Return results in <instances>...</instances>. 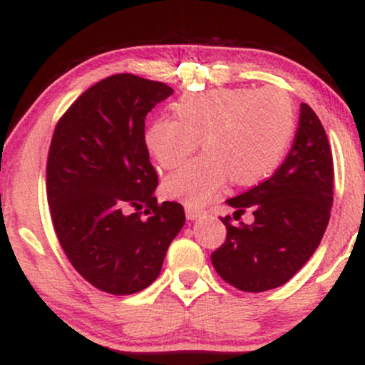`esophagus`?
Wrapping results in <instances>:
<instances>
[{
	"mask_svg": "<svg viewBox=\"0 0 365 365\" xmlns=\"http://www.w3.org/2000/svg\"><path fill=\"white\" fill-rule=\"evenodd\" d=\"M185 215H187V220H188V221H194V220H197V217H200V216L206 215V212H204L202 209H197V207L187 206V207H185Z\"/></svg>",
	"mask_w": 365,
	"mask_h": 365,
	"instance_id": "esophagus-1",
	"label": "esophagus"
}]
</instances>
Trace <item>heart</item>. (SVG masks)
<instances>
[{"label":"heart","instance_id":"obj_1","mask_svg":"<svg viewBox=\"0 0 365 365\" xmlns=\"http://www.w3.org/2000/svg\"><path fill=\"white\" fill-rule=\"evenodd\" d=\"M178 118L163 116L145 130V145L159 166L173 170L202 142L206 153L165 180V194L204 206L226 180L254 185L278 168L295 132V106L278 87L212 89L173 104Z\"/></svg>","mask_w":365,"mask_h":365}]
</instances>
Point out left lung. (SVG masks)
<instances>
[{"label":"left lung","instance_id":"left-lung-1","mask_svg":"<svg viewBox=\"0 0 365 365\" xmlns=\"http://www.w3.org/2000/svg\"><path fill=\"white\" fill-rule=\"evenodd\" d=\"M233 220L252 211L254 221L226 226V240L211 254L217 274L242 292L282 287L321 244L333 204V156L319 118L300 104L292 150L276 173L226 200Z\"/></svg>","mask_w":365,"mask_h":365}]
</instances>
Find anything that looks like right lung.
Returning <instances> with one entry per match:
<instances>
[{
    "label": "right lung",
    "instance_id": "add662e5",
    "mask_svg": "<svg viewBox=\"0 0 365 365\" xmlns=\"http://www.w3.org/2000/svg\"><path fill=\"white\" fill-rule=\"evenodd\" d=\"M171 94L166 83L111 75L54 128L46 170L54 232L75 269L113 295L148 288L185 225L182 204L159 206L154 197L158 175L144 139L148 113Z\"/></svg>",
    "mask_w": 365,
    "mask_h": 365
}]
</instances>
